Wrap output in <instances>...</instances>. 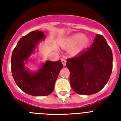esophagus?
Returning <instances> with one entry per match:
<instances>
[{"label": "esophagus", "mask_w": 121, "mask_h": 121, "mask_svg": "<svg viewBox=\"0 0 121 121\" xmlns=\"http://www.w3.org/2000/svg\"><path fill=\"white\" fill-rule=\"evenodd\" d=\"M61 62H62L63 65V66H65V65H66V61L65 60V59H63V58H61Z\"/></svg>", "instance_id": "1"}]
</instances>
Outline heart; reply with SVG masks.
I'll list each match as a JSON object with an SVG mask.
<instances>
[{
	"instance_id": "b5f03b06",
	"label": "heart",
	"mask_w": 121,
	"mask_h": 121,
	"mask_svg": "<svg viewBox=\"0 0 121 121\" xmlns=\"http://www.w3.org/2000/svg\"><path fill=\"white\" fill-rule=\"evenodd\" d=\"M90 43V39L82 33L75 34L63 39L60 42V45L65 49H70L72 56L78 55L86 48Z\"/></svg>"
}]
</instances>
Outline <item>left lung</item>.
I'll list each match as a JSON object with an SVG mask.
<instances>
[{"label":"left lung","instance_id":"obj_1","mask_svg":"<svg viewBox=\"0 0 121 121\" xmlns=\"http://www.w3.org/2000/svg\"><path fill=\"white\" fill-rule=\"evenodd\" d=\"M73 90L80 95H92L107 84L112 70V52L103 36L97 35L90 48L66 60Z\"/></svg>","mask_w":121,"mask_h":121}]
</instances>
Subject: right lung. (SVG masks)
<instances>
[{
    "label": "right lung",
    "instance_id": "right-lung-1",
    "mask_svg": "<svg viewBox=\"0 0 121 121\" xmlns=\"http://www.w3.org/2000/svg\"><path fill=\"white\" fill-rule=\"evenodd\" d=\"M44 38L43 32L32 31L20 39L12 53L11 70L14 81L21 90L31 95L41 97L51 94L63 67L60 60L43 63L36 72L26 67L29 57Z\"/></svg>",
    "mask_w": 121,
    "mask_h": 121
}]
</instances>
